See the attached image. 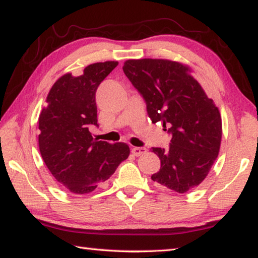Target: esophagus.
Segmentation results:
<instances>
[{"instance_id":"esophagus-1","label":"esophagus","mask_w":258,"mask_h":258,"mask_svg":"<svg viewBox=\"0 0 258 258\" xmlns=\"http://www.w3.org/2000/svg\"><path fill=\"white\" fill-rule=\"evenodd\" d=\"M146 152H147V149H146V148H143V147H135V148H132V154H133L134 156H137V157L141 156V155H145Z\"/></svg>"}]
</instances>
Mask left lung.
I'll list each match as a JSON object with an SVG mask.
<instances>
[{
  "mask_svg": "<svg viewBox=\"0 0 258 258\" xmlns=\"http://www.w3.org/2000/svg\"><path fill=\"white\" fill-rule=\"evenodd\" d=\"M123 71L145 99L152 123L161 121L172 135L168 149L151 148L160 159L152 181L177 194L194 189L206 178L220 151L218 108L185 64L165 59L127 60Z\"/></svg>",
  "mask_w": 258,
  "mask_h": 258,
  "instance_id": "left-lung-1",
  "label": "left lung"
}]
</instances>
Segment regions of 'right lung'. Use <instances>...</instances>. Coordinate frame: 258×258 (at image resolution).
<instances>
[{
	"label": "right lung",
	"mask_w": 258,
	"mask_h": 258,
	"mask_svg": "<svg viewBox=\"0 0 258 258\" xmlns=\"http://www.w3.org/2000/svg\"><path fill=\"white\" fill-rule=\"evenodd\" d=\"M117 61L89 64L78 77L66 74L51 87L38 118V146L52 175L76 195L101 186L127 159L126 143L97 141L89 128L98 125L95 92Z\"/></svg>",
	"instance_id": "add662e5"
}]
</instances>
